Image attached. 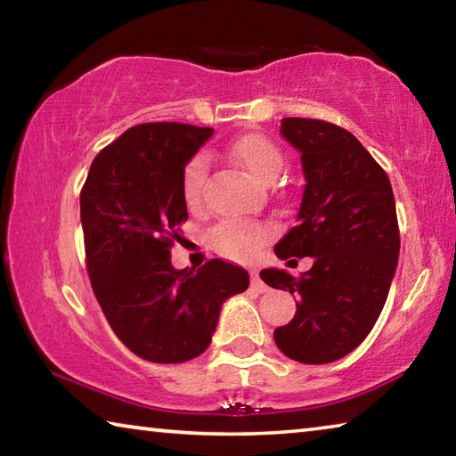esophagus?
I'll return each mask as SVG.
<instances>
[{"instance_id":"34e87169","label":"esophagus","mask_w":456,"mask_h":456,"mask_svg":"<svg viewBox=\"0 0 456 456\" xmlns=\"http://www.w3.org/2000/svg\"><path fill=\"white\" fill-rule=\"evenodd\" d=\"M251 288L256 289V291H259V293H264V291L269 289L267 285H265L264 281H261V277H259L257 272H251Z\"/></svg>"}]
</instances>
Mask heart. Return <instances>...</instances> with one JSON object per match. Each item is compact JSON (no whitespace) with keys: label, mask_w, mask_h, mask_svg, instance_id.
<instances>
[{"label":"heart","mask_w":456,"mask_h":456,"mask_svg":"<svg viewBox=\"0 0 456 456\" xmlns=\"http://www.w3.org/2000/svg\"><path fill=\"white\" fill-rule=\"evenodd\" d=\"M229 154L247 173L256 176L261 183L275 181L283 171L285 159L280 146L272 138L259 133H249L235 138L229 146ZM207 181V160L205 157H192L187 160L181 175L183 200L189 207H199L203 200ZM272 237V229L265 223L257 221H221L209 233L211 245L221 256L229 259L247 261L259 253L261 245Z\"/></svg>","instance_id":"obj_1"}]
</instances>
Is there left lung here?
<instances>
[{
  "label": "left lung",
  "mask_w": 456,
  "mask_h": 456,
  "mask_svg": "<svg viewBox=\"0 0 456 456\" xmlns=\"http://www.w3.org/2000/svg\"><path fill=\"white\" fill-rule=\"evenodd\" d=\"M281 134L302 152L305 189L297 225L275 256L314 257L293 277L264 269L261 280L297 299L296 315L273 331L285 356L328 364L364 342L388 297L400 231L384 168L348 130L315 118H283Z\"/></svg>",
  "instance_id": "8db88e82"
}]
</instances>
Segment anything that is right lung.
I'll return each instance as SVG.
<instances>
[{"instance_id":"add662e5","label":"right lung","mask_w":456,"mask_h":456,"mask_svg":"<svg viewBox=\"0 0 456 456\" xmlns=\"http://www.w3.org/2000/svg\"><path fill=\"white\" fill-rule=\"evenodd\" d=\"M211 134L181 122L136 125L96 154L80 191L94 296L120 342L157 364L203 354L223 302L249 285L243 267L223 259L183 272L171 265L189 219L183 168Z\"/></svg>"}]
</instances>
